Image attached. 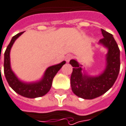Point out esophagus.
I'll list each match as a JSON object with an SVG mask.
<instances>
[{
  "instance_id": "34e87169",
  "label": "esophagus",
  "mask_w": 126,
  "mask_h": 126,
  "mask_svg": "<svg viewBox=\"0 0 126 126\" xmlns=\"http://www.w3.org/2000/svg\"><path fill=\"white\" fill-rule=\"evenodd\" d=\"M72 58V55H67L66 57V62H69V60H70V59Z\"/></svg>"
}]
</instances>
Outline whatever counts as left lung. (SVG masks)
Returning <instances> with one entry per match:
<instances>
[{"instance_id": "obj_1", "label": "left lung", "mask_w": 126, "mask_h": 126, "mask_svg": "<svg viewBox=\"0 0 126 126\" xmlns=\"http://www.w3.org/2000/svg\"><path fill=\"white\" fill-rule=\"evenodd\" d=\"M104 38L99 43L108 48L107 65L103 73L97 77H90L81 73L82 68L78 62L71 60L73 72L71 76L72 91L79 97L93 99L98 97L113 86L120 70V50L112 35L101 29Z\"/></svg>"}]
</instances>
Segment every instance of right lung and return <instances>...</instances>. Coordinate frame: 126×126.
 <instances>
[{"label": "right lung", "instance_id": "1", "mask_svg": "<svg viewBox=\"0 0 126 126\" xmlns=\"http://www.w3.org/2000/svg\"><path fill=\"white\" fill-rule=\"evenodd\" d=\"M23 32H20L14 35L5 50L4 54V73L5 78L10 87L18 94L27 98L42 97L47 94L51 89L53 78L66 62L63 61L60 64L48 67L45 72L43 78L38 82L27 84L20 81L12 71L9 53L15 40Z\"/></svg>", "mask_w": 126, "mask_h": 126}]
</instances>
